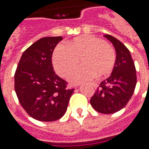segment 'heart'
<instances>
[{
  "label": "heart",
  "instance_id": "1",
  "mask_svg": "<svg viewBox=\"0 0 149 149\" xmlns=\"http://www.w3.org/2000/svg\"><path fill=\"white\" fill-rule=\"evenodd\" d=\"M116 52L110 44L92 36H82L66 43V48L58 46L53 52L55 70L61 77H65L77 65L82 66L70 72L68 79L72 84L108 77L116 63Z\"/></svg>",
  "mask_w": 149,
  "mask_h": 149
}]
</instances>
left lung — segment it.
Wrapping results in <instances>:
<instances>
[{
    "instance_id": "left-lung-1",
    "label": "left lung",
    "mask_w": 149,
    "mask_h": 149,
    "mask_svg": "<svg viewBox=\"0 0 149 149\" xmlns=\"http://www.w3.org/2000/svg\"><path fill=\"white\" fill-rule=\"evenodd\" d=\"M106 37L116 50V63L111 77L102 81L91 99L94 110L109 114L124 108L133 95L137 76L134 61L127 48L110 35Z\"/></svg>"
}]
</instances>
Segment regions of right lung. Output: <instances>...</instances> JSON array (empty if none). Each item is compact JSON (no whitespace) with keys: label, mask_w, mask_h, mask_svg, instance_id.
Returning a JSON list of instances; mask_svg holds the SVG:
<instances>
[{"label":"right lung","mask_w":149,"mask_h":149,"mask_svg":"<svg viewBox=\"0 0 149 149\" xmlns=\"http://www.w3.org/2000/svg\"><path fill=\"white\" fill-rule=\"evenodd\" d=\"M63 38L45 37L23 52L15 73V90L22 107L40 121H54L65 114L74 89L53 70L52 56Z\"/></svg>","instance_id":"add662e5"}]
</instances>
